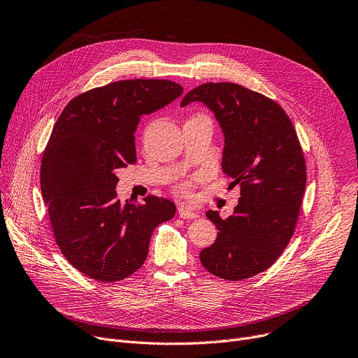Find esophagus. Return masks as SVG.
Listing matches in <instances>:
<instances>
[{"mask_svg": "<svg viewBox=\"0 0 358 358\" xmlns=\"http://www.w3.org/2000/svg\"><path fill=\"white\" fill-rule=\"evenodd\" d=\"M178 216L182 219H196L199 215L193 209L187 208V206H178Z\"/></svg>", "mask_w": 358, "mask_h": 358, "instance_id": "34e87169", "label": "esophagus"}]
</instances>
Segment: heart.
I'll use <instances>...</instances> for the list:
<instances>
[{
  "label": "heart",
  "mask_w": 358,
  "mask_h": 358,
  "mask_svg": "<svg viewBox=\"0 0 358 358\" xmlns=\"http://www.w3.org/2000/svg\"><path fill=\"white\" fill-rule=\"evenodd\" d=\"M199 180H200V177H194V178H190V180L184 181V182L180 185V190L184 192V193H189L190 189L193 187V184H194L196 181H199Z\"/></svg>",
  "instance_id": "obj_1"
}]
</instances>
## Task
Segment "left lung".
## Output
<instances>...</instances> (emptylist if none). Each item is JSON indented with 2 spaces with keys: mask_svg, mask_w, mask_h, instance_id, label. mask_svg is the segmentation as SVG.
Masks as SVG:
<instances>
[{
  "mask_svg": "<svg viewBox=\"0 0 358 358\" xmlns=\"http://www.w3.org/2000/svg\"><path fill=\"white\" fill-rule=\"evenodd\" d=\"M193 101L213 111L224 136L222 169L241 185L232 216L206 213L219 232L200 261L220 278H250L271 267L293 236L306 189L303 150L286 111L259 92L206 83L181 107Z\"/></svg>",
  "mask_w": 358,
  "mask_h": 358,
  "instance_id": "left-lung-1",
  "label": "left lung"
}]
</instances>
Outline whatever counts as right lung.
I'll list each match as a JSON object with an SVG mask.
<instances>
[{
    "label": "right lung",
    "mask_w": 358,
    "mask_h": 358,
    "mask_svg": "<svg viewBox=\"0 0 358 358\" xmlns=\"http://www.w3.org/2000/svg\"><path fill=\"white\" fill-rule=\"evenodd\" d=\"M181 94L168 80L116 81L72 99L56 120L42 158V196L56 243L83 274L104 283L134 274L154 229L174 217L168 199L122 204L116 171L136 162L141 116Z\"/></svg>",
    "instance_id": "add662e5"
}]
</instances>
